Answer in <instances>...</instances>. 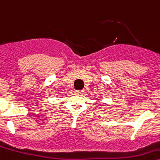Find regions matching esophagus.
<instances>
[{
  "label": "esophagus",
  "instance_id": "1",
  "mask_svg": "<svg viewBox=\"0 0 160 160\" xmlns=\"http://www.w3.org/2000/svg\"><path fill=\"white\" fill-rule=\"evenodd\" d=\"M83 90H76V91H75V93H76V95L81 96L83 94Z\"/></svg>",
  "mask_w": 160,
  "mask_h": 160
}]
</instances>
